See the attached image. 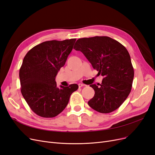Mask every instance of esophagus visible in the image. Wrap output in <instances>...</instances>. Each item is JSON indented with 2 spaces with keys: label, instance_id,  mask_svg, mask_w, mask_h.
<instances>
[{
  "label": "esophagus",
  "instance_id": "esophagus-1",
  "mask_svg": "<svg viewBox=\"0 0 155 155\" xmlns=\"http://www.w3.org/2000/svg\"><path fill=\"white\" fill-rule=\"evenodd\" d=\"M78 86H79V87H82L83 86H85V85H84V84H83V83H79Z\"/></svg>",
  "mask_w": 155,
  "mask_h": 155
}]
</instances>
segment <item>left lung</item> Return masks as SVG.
Listing matches in <instances>:
<instances>
[{"instance_id":"left-lung-1","label":"left lung","mask_w":155,"mask_h":155,"mask_svg":"<svg viewBox=\"0 0 155 155\" xmlns=\"http://www.w3.org/2000/svg\"><path fill=\"white\" fill-rule=\"evenodd\" d=\"M74 49L81 51L104 76L101 84L90 85L95 94L88 105L101 113L116 110L128 97L133 81L134 69L127 50L106 36L79 39Z\"/></svg>"}]
</instances>
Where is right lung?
<instances>
[{"label": "right lung", "instance_id": "add662e5", "mask_svg": "<svg viewBox=\"0 0 155 155\" xmlns=\"http://www.w3.org/2000/svg\"><path fill=\"white\" fill-rule=\"evenodd\" d=\"M76 39L48 41L32 48L19 70L22 96L30 109L43 118L60 114L68 104L77 84L57 86L55 76L71 52Z\"/></svg>", "mask_w": 155, "mask_h": 155}]
</instances>
